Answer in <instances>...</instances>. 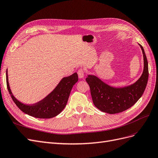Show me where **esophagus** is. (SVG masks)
Wrapping results in <instances>:
<instances>
[{
    "label": "esophagus",
    "mask_w": 158,
    "mask_h": 158,
    "mask_svg": "<svg viewBox=\"0 0 158 158\" xmlns=\"http://www.w3.org/2000/svg\"><path fill=\"white\" fill-rule=\"evenodd\" d=\"M78 75L79 78H83L84 77V71L82 69H80L78 71Z\"/></svg>",
    "instance_id": "obj_1"
}]
</instances>
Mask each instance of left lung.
Listing matches in <instances>:
<instances>
[{"label": "left lung", "instance_id": "left-lung-1", "mask_svg": "<svg viewBox=\"0 0 158 158\" xmlns=\"http://www.w3.org/2000/svg\"><path fill=\"white\" fill-rule=\"evenodd\" d=\"M144 59L143 73L136 82L123 88H114L104 82L94 74H88L86 82L89 85L94 106L102 112L115 114L134 106L146 89L148 80V64L142 46L138 44Z\"/></svg>", "mask_w": 158, "mask_h": 158}]
</instances>
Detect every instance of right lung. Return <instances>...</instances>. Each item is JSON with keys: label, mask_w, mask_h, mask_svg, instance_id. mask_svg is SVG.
I'll use <instances>...</instances> for the list:
<instances>
[{"label": "right lung", "mask_w": 158, "mask_h": 158, "mask_svg": "<svg viewBox=\"0 0 158 158\" xmlns=\"http://www.w3.org/2000/svg\"><path fill=\"white\" fill-rule=\"evenodd\" d=\"M76 73L61 79L55 89L47 96L32 105H26L18 100L13 95L8 82L6 70V85L14 102L22 111L29 115L40 118H50L58 115L66 107L73 85L78 82Z\"/></svg>", "instance_id": "1"}]
</instances>
